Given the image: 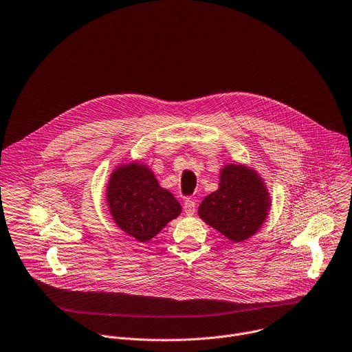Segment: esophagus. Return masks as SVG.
<instances>
[{"mask_svg":"<svg viewBox=\"0 0 352 352\" xmlns=\"http://www.w3.org/2000/svg\"><path fill=\"white\" fill-rule=\"evenodd\" d=\"M195 210H196V203L190 199H186L185 203H184V211L186 215H193L195 214Z\"/></svg>","mask_w":352,"mask_h":352,"instance_id":"esophagus-1","label":"esophagus"}]
</instances>
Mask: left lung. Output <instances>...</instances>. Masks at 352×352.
<instances>
[{
	"instance_id": "left-lung-1",
	"label": "left lung",
	"mask_w": 352,
	"mask_h": 352,
	"mask_svg": "<svg viewBox=\"0 0 352 352\" xmlns=\"http://www.w3.org/2000/svg\"><path fill=\"white\" fill-rule=\"evenodd\" d=\"M272 199L257 170L242 163L223 164L218 189L203 199L199 217L233 243L248 241L267 221Z\"/></svg>"
}]
</instances>
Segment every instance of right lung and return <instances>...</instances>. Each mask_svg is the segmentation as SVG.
Listing matches in <instances>:
<instances>
[{
    "label": "right lung",
    "mask_w": 352,
    "mask_h": 352,
    "mask_svg": "<svg viewBox=\"0 0 352 352\" xmlns=\"http://www.w3.org/2000/svg\"><path fill=\"white\" fill-rule=\"evenodd\" d=\"M104 196L113 222L142 243L153 239L182 212L178 200L160 186L155 173L141 160L116 166Z\"/></svg>",
    "instance_id": "add662e5"
}]
</instances>
